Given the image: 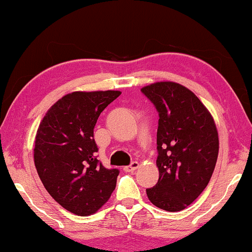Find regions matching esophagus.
Listing matches in <instances>:
<instances>
[{
  "instance_id": "obj_1",
  "label": "esophagus",
  "mask_w": 252,
  "mask_h": 252,
  "mask_svg": "<svg viewBox=\"0 0 252 252\" xmlns=\"http://www.w3.org/2000/svg\"><path fill=\"white\" fill-rule=\"evenodd\" d=\"M138 168H139V163L136 162V161H133L132 163H130L129 165L124 166V171H126V172H130V171H134V170L138 169Z\"/></svg>"
}]
</instances>
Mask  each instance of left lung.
Returning a JSON list of instances; mask_svg holds the SVG:
<instances>
[{"label": "left lung", "instance_id": "8db88e82", "mask_svg": "<svg viewBox=\"0 0 252 252\" xmlns=\"http://www.w3.org/2000/svg\"><path fill=\"white\" fill-rule=\"evenodd\" d=\"M141 93L158 112V182L147 189L156 207L179 212L197 199L213 174L219 136L213 117L200 99L182 84L156 82Z\"/></svg>", "mask_w": 252, "mask_h": 252}]
</instances>
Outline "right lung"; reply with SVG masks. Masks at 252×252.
<instances>
[{"mask_svg":"<svg viewBox=\"0 0 252 252\" xmlns=\"http://www.w3.org/2000/svg\"><path fill=\"white\" fill-rule=\"evenodd\" d=\"M120 91H75L59 99L42 118L34 141V165L48 193L70 213L88 217L112 194L118 169L97 159L94 128Z\"/></svg>","mask_w":252,"mask_h":252,"instance_id":"add662e5","label":"right lung"}]
</instances>
